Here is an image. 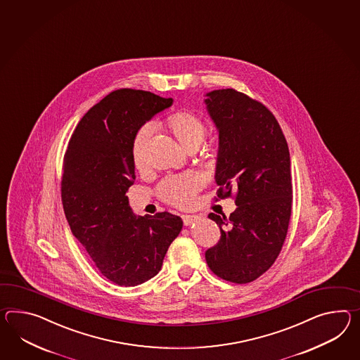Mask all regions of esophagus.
<instances>
[{"label": "esophagus", "mask_w": 360, "mask_h": 360, "mask_svg": "<svg viewBox=\"0 0 360 360\" xmlns=\"http://www.w3.org/2000/svg\"><path fill=\"white\" fill-rule=\"evenodd\" d=\"M182 219H184V224L186 226H190V225H193L195 222H198L200 217L196 216V214H184Z\"/></svg>", "instance_id": "1"}]
</instances>
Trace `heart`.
I'll list each match as a JSON object with an SVG mask.
<instances>
[{
  "instance_id": "heart-1",
  "label": "heart",
  "mask_w": 360,
  "mask_h": 360,
  "mask_svg": "<svg viewBox=\"0 0 360 360\" xmlns=\"http://www.w3.org/2000/svg\"><path fill=\"white\" fill-rule=\"evenodd\" d=\"M169 129L176 135L178 141L184 148H198L205 138L207 127L200 118L188 112H176L167 118ZM153 131V124L144 123L136 131L132 141V160L138 169L144 167L146 162V148L149 136ZM204 179L196 172H186L178 176H167L158 187L160 198L164 202L176 207H188L193 200L195 193L202 187Z\"/></svg>"
}]
</instances>
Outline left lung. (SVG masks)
Listing matches in <instances>:
<instances>
[{"label": "left lung", "instance_id": "1", "mask_svg": "<svg viewBox=\"0 0 360 360\" xmlns=\"http://www.w3.org/2000/svg\"><path fill=\"white\" fill-rule=\"evenodd\" d=\"M205 97L219 131L217 196L236 191L238 205L230 217L208 216L221 238L205 260L221 278L247 283L272 266L286 238L292 202L289 147L277 120L259 101L231 88Z\"/></svg>", "mask_w": 360, "mask_h": 360}]
</instances>
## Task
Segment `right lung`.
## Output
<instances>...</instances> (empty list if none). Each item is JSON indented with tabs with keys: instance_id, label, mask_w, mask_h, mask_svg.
<instances>
[{
	"instance_id": "1",
	"label": "right lung",
	"mask_w": 360,
	"mask_h": 360,
	"mask_svg": "<svg viewBox=\"0 0 360 360\" xmlns=\"http://www.w3.org/2000/svg\"><path fill=\"white\" fill-rule=\"evenodd\" d=\"M172 105L173 98L146 91H115L83 115L65 155L62 204L71 233L120 286L155 277L184 226L169 212L136 216L126 196L135 182V134Z\"/></svg>"
}]
</instances>
